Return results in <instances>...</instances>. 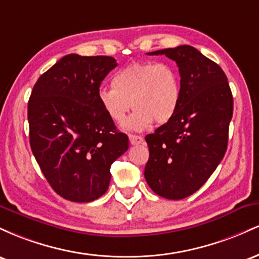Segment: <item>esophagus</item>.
<instances>
[{"mask_svg":"<svg viewBox=\"0 0 259 259\" xmlns=\"http://www.w3.org/2000/svg\"><path fill=\"white\" fill-rule=\"evenodd\" d=\"M129 141L132 145H140L144 142V138L142 136H139V135H133V134H130L129 135Z\"/></svg>","mask_w":259,"mask_h":259,"instance_id":"1","label":"esophagus"}]
</instances>
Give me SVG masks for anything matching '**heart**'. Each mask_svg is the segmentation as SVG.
<instances>
[{
    "instance_id": "heart-1",
    "label": "heart",
    "mask_w": 259,
    "mask_h": 259,
    "mask_svg": "<svg viewBox=\"0 0 259 259\" xmlns=\"http://www.w3.org/2000/svg\"><path fill=\"white\" fill-rule=\"evenodd\" d=\"M181 82L177 68L164 62H134L112 76V88H101L97 101L112 121L124 123L130 109H135L124 126L145 130L151 124H167L180 106Z\"/></svg>"
}]
</instances>
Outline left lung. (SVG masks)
Returning a JSON list of instances; mask_svg holds the SVG:
<instances>
[{
  "mask_svg": "<svg viewBox=\"0 0 259 259\" xmlns=\"http://www.w3.org/2000/svg\"><path fill=\"white\" fill-rule=\"evenodd\" d=\"M164 55L179 67L181 100L177 114L146 142L145 179L154 194L183 200L208 180L227 152L233 95L218 64L189 45L148 52Z\"/></svg>",
  "mask_w": 259,
  "mask_h": 259,
  "instance_id": "obj_1",
  "label": "left lung"
}]
</instances>
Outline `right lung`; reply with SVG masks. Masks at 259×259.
<instances>
[{"label": "right lung", "instance_id": "add662e5", "mask_svg": "<svg viewBox=\"0 0 259 259\" xmlns=\"http://www.w3.org/2000/svg\"><path fill=\"white\" fill-rule=\"evenodd\" d=\"M117 67L109 56L67 55L37 79L28 103L29 138L41 171L59 196L91 202L107 191L111 165L129 148L102 111L97 91Z\"/></svg>", "mask_w": 259, "mask_h": 259}]
</instances>
